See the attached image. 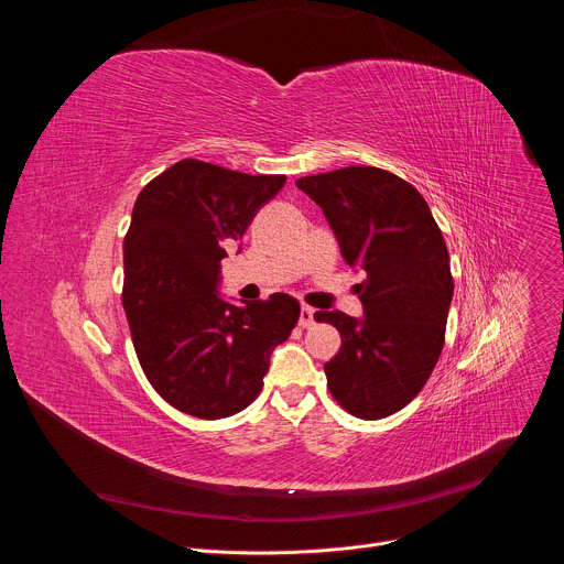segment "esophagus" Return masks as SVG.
<instances>
[{"instance_id":"obj_1","label":"esophagus","mask_w":564,"mask_h":564,"mask_svg":"<svg viewBox=\"0 0 564 564\" xmlns=\"http://www.w3.org/2000/svg\"><path fill=\"white\" fill-rule=\"evenodd\" d=\"M314 314L316 310L310 305H301V314H299V326L301 328H310L314 324Z\"/></svg>"}]
</instances>
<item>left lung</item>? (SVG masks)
<instances>
[{
  "label": "left lung",
  "mask_w": 564,
  "mask_h": 564,
  "mask_svg": "<svg viewBox=\"0 0 564 564\" xmlns=\"http://www.w3.org/2000/svg\"><path fill=\"white\" fill-rule=\"evenodd\" d=\"M335 231L344 261L364 270V316L321 310L341 348L326 368L339 404L381 420L404 409L444 348L453 276L444 236L424 196L377 167H346L296 181Z\"/></svg>",
  "instance_id": "1"
}]
</instances>
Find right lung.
Listing matches in <instances>:
<instances>
[{
  "label": "right lung",
  "mask_w": 564,
  "mask_h": 564,
  "mask_svg": "<svg viewBox=\"0 0 564 564\" xmlns=\"http://www.w3.org/2000/svg\"><path fill=\"white\" fill-rule=\"evenodd\" d=\"M283 185L285 176L187 158L135 198L122 303L147 379L187 415L220 420L248 409L274 348L296 326L301 305L290 294L236 305L218 292L225 248L243 240Z\"/></svg>",
  "instance_id": "obj_1"
}]
</instances>
